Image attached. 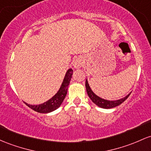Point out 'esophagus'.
I'll use <instances>...</instances> for the list:
<instances>
[{
  "label": "esophagus",
  "mask_w": 151,
  "mask_h": 151,
  "mask_svg": "<svg viewBox=\"0 0 151 151\" xmlns=\"http://www.w3.org/2000/svg\"><path fill=\"white\" fill-rule=\"evenodd\" d=\"M82 64H83V62H82V59H77V60L74 62L73 66H74V69H79V68L82 67Z\"/></svg>",
  "instance_id": "34e87169"
}]
</instances>
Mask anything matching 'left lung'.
Instances as JSON below:
<instances>
[{
    "label": "left lung",
    "instance_id": "obj_1",
    "mask_svg": "<svg viewBox=\"0 0 151 151\" xmlns=\"http://www.w3.org/2000/svg\"><path fill=\"white\" fill-rule=\"evenodd\" d=\"M85 87H86V90H87V94H88L89 97L91 99V100H92L96 105L98 106V107H102V108H105V109L113 108V107H117V106L120 105V104H122V102H123L124 101L126 100L127 97L130 96V94H131V92H130V93H129L127 96H125V97L120 99V100H105V99L101 98V97H99V96H97V94L94 93L93 91L92 90V89H91L90 87H89L87 79H86Z\"/></svg>",
    "mask_w": 151,
    "mask_h": 151
}]
</instances>
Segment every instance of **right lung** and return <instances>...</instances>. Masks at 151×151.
I'll return each instance as SVG.
<instances>
[{
  "label": "right lung",
  "mask_w": 151,
  "mask_h": 151,
  "mask_svg": "<svg viewBox=\"0 0 151 151\" xmlns=\"http://www.w3.org/2000/svg\"><path fill=\"white\" fill-rule=\"evenodd\" d=\"M72 69H68L67 72H66L65 77H64V80H63L62 85H61L60 88H59L57 93L54 96H53L48 101H46V102H44L42 104H40V105H29V104L26 103L25 102L24 103L31 109L36 111V112H40V113H49V112H51L52 111L57 110L62 105L63 101H64V98H65L66 95H67L68 86L69 85V82H70L71 79H72Z\"/></svg>",
  "instance_id": "add662e5"
}]
</instances>
